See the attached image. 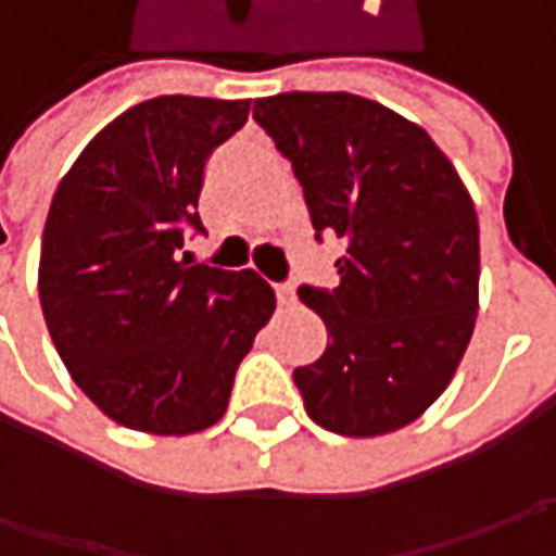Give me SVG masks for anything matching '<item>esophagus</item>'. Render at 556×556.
Returning a JSON list of instances; mask_svg holds the SVG:
<instances>
[{"mask_svg": "<svg viewBox=\"0 0 556 556\" xmlns=\"http://www.w3.org/2000/svg\"><path fill=\"white\" fill-rule=\"evenodd\" d=\"M275 293H278V303H281V306H290V303L296 300V288H293V281L278 285V288H275Z\"/></svg>", "mask_w": 556, "mask_h": 556, "instance_id": "1", "label": "esophagus"}]
</instances>
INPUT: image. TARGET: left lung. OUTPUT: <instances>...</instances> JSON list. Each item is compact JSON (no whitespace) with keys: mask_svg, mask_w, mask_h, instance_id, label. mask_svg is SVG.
Wrapping results in <instances>:
<instances>
[{"mask_svg":"<svg viewBox=\"0 0 556 556\" xmlns=\"http://www.w3.org/2000/svg\"><path fill=\"white\" fill-rule=\"evenodd\" d=\"M253 119L293 163L315 238L346 244L337 288H300L328 328L293 371L306 415L340 437L393 433L442 395L477 325L473 201L437 141L371 98L281 92Z\"/></svg>","mask_w":556,"mask_h":556,"instance_id":"8db88e82","label":"left lung"}]
</instances>
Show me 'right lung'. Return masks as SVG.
<instances>
[{
	"label": "right lung",
	"instance_id": "add662e5",
	"mask_svg": "<svg viewBox=\"0 0 556 556\" xmlns=\"http://www.w3.org/2000/svg\"><path fill=\"white\" fill-rule=\"evenodd\" d=\"M247 114L250 101L148 98L108 123L54 191L42 315L76 387L129 430L213 427L275 312L256 271L179 260L188 231H203V166Z\"/></svg>",
	"mask_w": 556,
	"mask_h": 556
}]
</instances>
